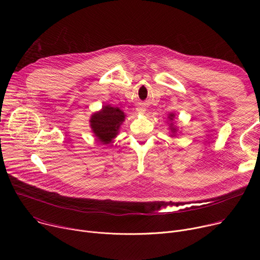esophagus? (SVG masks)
Returning a JSON list of instances; mask_svg holds the SVG:
<instances>
[{"label":"esophagus","mask_w":260,"mask_h":260,"mask_svg":"<svg viewBox=\"0 0 260 260\" xmlns=\"http://www.w3.org/2000/svg\"><path fill=\"white\" fill-rule=\"evenodd\" d=\"M145 108H142V107H139V108H137V112L139 113V114H144L145 113Z\"/></svg>","instance_id":"34e87169"}]
</instances>
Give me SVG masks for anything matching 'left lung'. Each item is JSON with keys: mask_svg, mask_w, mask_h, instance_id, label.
<instances>
[{"mask_svg": "<svg viewBox=\"0 0 260 260\" xmlns=\"http://www.w3.org/2000/svg\"><path fill=\"white\" fill-rule=\"evenodd\" d=\"M175 113H170L168 115V121H169V129H170V136L171 137H175L177 135V133H179V127L174 123L175 120Z\"/></svg>", "mask_w": 260, "mask_h": 260, "instance_id": "1", "label": "left lung"}]
</instances>
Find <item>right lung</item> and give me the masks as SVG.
Listing matches in <instances>:
<instances>
[{
	"label": "right lung",
	"instance_id": "1",
	"mask_svg": "<svg viewBox=\"0 0 260 260\" xmlns=\"http://www.w3.org/2000/svg\"><path fill=\"white\" fill-rule=\"evenodd\" d=\"M125 116V113L120 108L105 105L90 116L89 125L91 132L103 145L112 143L118 136Z\"/></svg>",
	"mask_w": 260,
	"mask_h": 260
}]
</instances>
